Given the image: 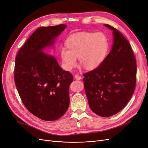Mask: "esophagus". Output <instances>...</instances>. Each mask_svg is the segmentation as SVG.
Listing matches in <instances>:
<instances>
[{"mask_svg":"<svg viewBox=\"0 0 148 148\" xmlns=\"http://www.w3.org/2000/svg\"><path fill=\"white\" fill-rule=\"evenodd\" d=\"M74 77H75V79L78 80H81V79H82L81 76H80V75H77V74H75V75H74Z\"/></svg>","mask_w":148,"mask_h":148,"instance_id":"1","label":"esophagus"}]
</instances>
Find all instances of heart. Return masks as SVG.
<instances>
[{
  "label": "heart",
  "instance_id": "b5f03b06",
  "mask_svg": "<svg viewBox=\"0 0 148 148\" xmlns=\"http://www.w3.org/2000/svg\"><path fill=\"white\" fill-rule=\"evenodd\" d=\"M66 47L59 49L63 68L71 71L77 65V57L88 69L97 68L104 60L108 43L101 33L82 32L70 36L65 42Z\"/></svg>",
  "mask_w": 148,
  "mask_h": 148
}]
</instances>
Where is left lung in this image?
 <instances>
[{"label": "left lung", "instance_id": "1", "mask_svg": "<svg viewBox=\"0 0 148 148\" xmlns=\"http://www.w3.org/2000/svg\"><path fill=\"white\" fill-rule=\"evenodd\" d=\"M112 31L110 53L100 65L83 74L84 86L91 110L101 117L118 113L130 101L136 83V60L130 44L117 29Z\"/></svg>", "mask_w": 148, "mask_h": 148}]
</instances>
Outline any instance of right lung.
<instances>
[{"mask_svg":"<svg viewBox=\"0 0 148 148\" xmlns=\"http://www.w3.org/2000/svg\"><path fill=\"white\" fill-rule=\"evenodd\" d=\"M66 27L61 24L37 28L16 57L14 76L18 94L27 110L43 120L59 119L69 105L73 75L63 70L54 56L43 52L53 47Z\"/></svg>","mask_w":148,"mask_h":148,"instance_id":"right-lung-1","label":"right lung"}]
</instances>
